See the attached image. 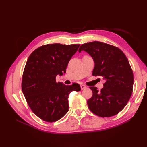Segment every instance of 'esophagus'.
Here are the masks:
<instances>
[{
	"mask_svg": "<svg viewBox=\"0 0 147 147\" xmlns=\"http://www.w3.org/2000/svg\"><path fill=\"white\" fill-rule=\"evenodd\" d=\"M80 87H81V89L83 90H84V89H85L86 88V86L85 85H84V84H81L80 85Z\"/></svg>",
	"mask_w": 147,
	"mask_h": 147,
	"instance_id": "1",
	"label": "esophagus"
}]
</instances>
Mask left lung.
<instances>
[{
    "label": "left lung",
    "mask_w": 147,
    "mask_h": 147,
    "mask_svg": "<svg viewBox=\"0 0 147 147\" xmlns=\"http://www.w3.org/2000/svg\"><path fill=\"white\" fill-rule=\"evenodd\" d=\"M82 50L94 60L92 75L105 80L100 91L90 87L92 96L87 101L88 107L99 117L114 116L124 109L132 95L134 75L128 59L118 47L100 42L82 44L78 51Z\"/></svg>",
    "instance_id": "1"
}]
</instances>
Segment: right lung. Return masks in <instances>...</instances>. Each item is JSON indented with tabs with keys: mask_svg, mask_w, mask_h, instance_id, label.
<instances>
[{
	"mask_svg": "<svg viewBox=\"0 0 147 147\" xmlns=\"http://www.w3.org/2000/svg\"><path fill=\"white\" fill-rule=\"evenodd\" d=\"M80 44H47L31 53L22 78V91L30 109L43 121L55 122L69 110V96L81 88L78 83L56 82L57 75L65 73L71 57Z\"/></svg>",
	"mask_w": 147,
	"mask_h": 147,
	"instance_id": "obj_1",
	"label": "right lung"
}]
</instances>
